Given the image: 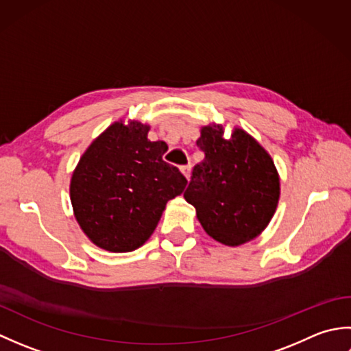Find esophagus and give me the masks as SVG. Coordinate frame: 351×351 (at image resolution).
Returning <instances> with one entry per match:
<instances>
[{"label": "esophagus", "mask_w": 351, "mask_h": 351, "mask_svg": "<svg viewBox=\"0 0 351 351\" xmlns=\"http://www.w3.org/2000/svg\"><path fill=\"white\" fill-rule=\"evenodd\" d=\"M181 171H182V175L187 178V180H190V173H191V167L190 166H182Z\"/></svg>", "instance_id": "34e87169"}]
</instances>
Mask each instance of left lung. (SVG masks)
Here are the masks:
<instances>
[{"label": "left lung", "instance_id": "8db88e82", "mask_svg": "<svg viewBox=\"0 0 351 351\" xmlns=\"http://www.w3.org/2000/svg\"><path fill=\"white\" fill-rule=\"evenodd\" d=\"M197 146L204 161L193 170L184 197L196 208L205 232L225 245H241L268 226L280 197V178L274 161L259 141L235 128H200Z\"/></svg>", "mask_w": 351, "mask_h": 351}]
</instances>
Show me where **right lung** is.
I'll return each mask as SVG.
<instances>
[{
    "label": "right lung",
    "mask_w": 351,
    "mask_h": 351,
    "mask_svg": "<svg viewBox=\"0 0 351 351\" xmlns=\"http://www.w3.org/2000/svg\"><path fill=\"white\" fill-rule=\"evenodd\" d=\"M151 126L117 121L96 137L73 170L71 204L81 230L95 245L114 253L143 245L170 199L187 180L162 160L164 141H151Z\"/></svg>",
    "instance_id": "right-lung-1"
}]
</instances>
